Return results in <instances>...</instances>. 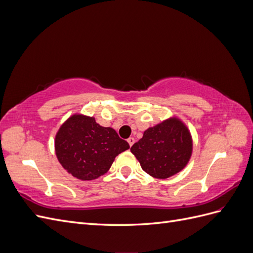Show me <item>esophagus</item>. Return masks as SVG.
Segmentation results:
<instances>
[{
  "instance_id": "obj_1",
  "label": "esophagus",
  "mask_w": 253,
  "mask_h": 253,
  "mask_svg": "<svg viewBox=\"0 0 253 253\" xmlns=\"http://www.w3.org/2000/svg\"><path fill=\"white\" fill-rule=\"evenodd\" d=\"M127 142H128V144H129V147H132V145H133L134 142H135V139L133 138V137H129V138H127Z\"/></svg>"
}]
</instances>
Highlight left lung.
<instances>
[{
    "label": "left lung",
    "instance_id": "left-lung-1",
    "mask_svg": "<svg viewBox=\"0 0 253 253\" xmlns=\"http://www.w3.org/2000/svg\"><path fill=\"white\" fill-rule=\"evenodd\" d=\"M192 149V137L188 127L173 117L144 131L131 152L144 172L155 178L166 179L187 166Z\"/></svg>",
    "mask_w": 253,
    "mask_h": 253
}]
</instances>
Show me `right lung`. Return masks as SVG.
<instances>
[{"instance_id":"obj_1","label":"right lung","mask_w":253,"mask_h":253,"mask_svg":"<svg viewBox=\"0 0 253 253\" xmlns=\"http://www.w3.org/2000/svg\"><path fill=\"white\" fill-rule=\"evenodd\" d=\"M129 148L114 128L98 125L94 117L75 114L60 126L55 139L59 163L74 177L96 179L105 174L118 154Z\"/></svg>"}]
</instances>
